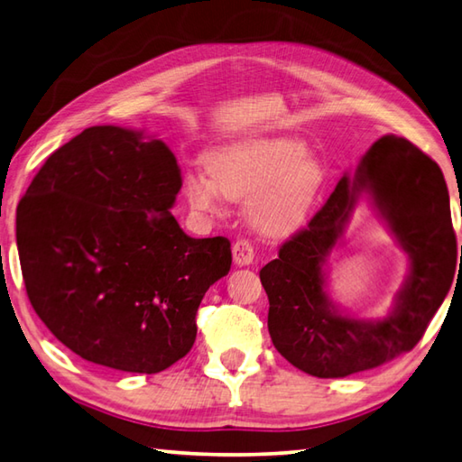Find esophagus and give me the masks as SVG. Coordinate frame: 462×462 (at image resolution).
<instances>
[{
	"instance_id": "34e87169",
	"label": "esophagus",
	"mask_w": 462,
	"mask_h": 462,
	"mask_svg": "<svg viewBox=\"0 0 462 462\" xmlns=\"http://www.w3.org/2000/svg\"><path fill=\"white\" fill-rule=\"evenodd\" d=\"M232 254L236 266H250L254 262V246L248 240H236L232 244Z\"/></svg>"
}]
</instances>
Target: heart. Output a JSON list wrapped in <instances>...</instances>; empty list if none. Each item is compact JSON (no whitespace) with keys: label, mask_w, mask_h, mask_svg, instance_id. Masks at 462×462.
<instances>
[{"label":"heart","mask_w":462,"mask_h":462,"mask_svg":"<svg viewBox=\"0 0 462 462\" xmlns=\"http://www.w3.org/2000/svg\"><path fill=\"white\" fill-rule=\"evenodd\" d=\"M206 171L184 178L188 204L216 214L222 200H246L250 224L266 236H288L319 196L324 171L298 138H252L208 153Z\"/></svg>","instance_id":"b5f03b06"}]
</instances>
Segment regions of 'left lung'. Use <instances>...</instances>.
Returning a JSON list of instances; mask_svg holds the SVG:
<instances>
[{
	"label": "left lung",
	"mask_w": 462,
	"mask_h": 462,
	"mask_svg": "<svg viewBox=\"0 0 462 462\" xmlns=\"http://www.w3.org/2000/svg\"><path fill=\"white\" fill-rule=\"evenodd\" d=\"M360 195L410 256L393 310L376 321L342 313L329 300L323 273ZM455 266L457 236L439 164L409 140L383 135L360 160L355 178L342 176L309 226L260 270L270 338L288 363L319 378L381 366L417 346L450 291Z\"/></svg>",
	"instance_id": "8db88e82"
}]
</instances>
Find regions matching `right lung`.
I'll return each instance as SVG.
<instances>
[{
    "instance_id": "add662e5",
    "label": "right lung",
    "mask_w": 462,
    "mask_h": 462,
    "mask_svg": "<svg viewBox=\"0 0 462 462\" xmlns=\"http://www.w3.org/2000/svg\"><path fill=\"white\" fill-rule=\"evenodd\" d=\"M180 188L160 138L92 125L51 153L17 206L27 298L88 363L153 374L192 348L198 306L232 250L180 228L170 212Z\"/></svg>"
}]
</instances>
